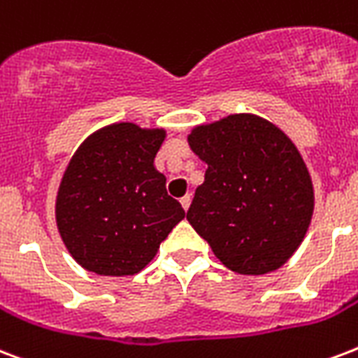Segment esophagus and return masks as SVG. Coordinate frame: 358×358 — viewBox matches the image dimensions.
I'll list each match as a JSON object with an SVG mask.
<instances>
[{
    "label": "esophagus",
    "instance_id": "esophagus-1",
    "mask_svg": "<svg viewBox=\"0 0 358 358\" xmlns=\"http://www.w3.org/2000/svg\"><path fill=\"white\" fill-rule=\"evenodd\" d=\"M180 203H182V208H184V210L189 208V204H191V195H189V193L180 199Z\"/></svg>",
    "mask_w": 358,
    "mask_h": 358
}]
</instances>
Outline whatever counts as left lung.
Returning a JSON list of instances; mask_svg holds the SVG:
<instances>
[{"label":"left lung","instance_id":"1","mask_svg":"<svg viewBox=\"0 0 358 358\" xmlns=\"http://www.w3.org/2000/svg\"><path fill=\"white\" fill-rule=\"evenodd\" d=\"M208 165L187 222L227 268L266 274L300 245L313 214V187L299 150L253 114L199 125L187 136Z\"/></svg>","mask_w":358,"mask_h":358}]
</instances>
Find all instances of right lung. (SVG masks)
<instances>
[{"label":"right lung","instance_id":"right-lung-1","mask_svg":"<svg viewBox=\"0 0 358 358\" xmlns=\"http://www.w3.org/2000/svg\"><path fill=\"white\" fill-rule=\"evenodd\" d=\"M163 129L124 122L90 135L59 184L56 222L76 263L99 276H131L184 220L154 157Z\"/></svg>","mask_w":358,"mask_h":358}]
</instances>
